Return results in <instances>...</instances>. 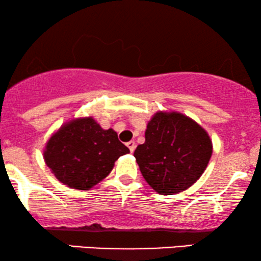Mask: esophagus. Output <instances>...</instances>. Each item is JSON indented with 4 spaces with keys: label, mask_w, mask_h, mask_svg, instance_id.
Returning <instances> with one entry per match:
<instances>
[{
    "label": "esophagus",
    "mask_w": 261,
    "mask_h": 261,
    "mask_svg": "<svg viewBox=\"0 0 261 261\" xmlns=\"http://www.w3.org/2000/svg\"><path fill=\"white\" fill-rule=\"evenodd\" d=\"M127 147L129 148L130 152H134V149H135V147H137V145H135L134 141H128L127 142Z\"/></svg>",
    "instance_id": "1"
}]
</instances>
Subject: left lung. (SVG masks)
<instances>
[{
	"mask_svg": "<svg viewBox=\"0 0 261 261\" xmlns=\"http://www.w3.org/2000/svg\"><path fill=\"white\" fill-rule=\"evenodd\" d=\"M213 144L197 122L180 113L159 112L134 151L141 174L160 195L187 190L202 176L212 158Z\"/></svg>",
	"mask_w": 261,
	"mask_h": 261,
	"instance_id": "1",
	"label": "left lung"
}]
</instances>
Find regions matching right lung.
Listing matches in <instances>:
<instances>
[{
	"label": "right lung",
	"mask_w": 261,
	"mask_h": 261,
	"mask_svg": "<svg viewBox=\"0 0 261 261\" xmlns=\"http://www.w3.org/2000/svg\"><path fill=\"white\" fill-rule=\"evenodd\" d=\"M129 153L116 132L103 129L92 117L70 121L49 138L44 159L57 179L69 188L89 190L108 176L114 163Z\"/></svg>",
	"instance_id": "add662e5"
}]
</instances>
